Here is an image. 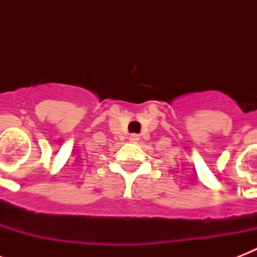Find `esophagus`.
I'll return each instance as SVG.
<instances>
[{
	"label": "esophagus",
	"mask_w": 257,
	"mask_h": 257,
	"mask_svg": "<svg viewBox=\"0 0 257 257\" xmlns=\"http://www.w3.org/2000/svg\"><path fill=\"white\" fill-rule=\"evenodd\" d=\"M129 140L132 141V143H137L139 141V136L137 135H132V136L129 137Z\"/></svg>",
	"instance_id": "34e87169"
}]
</instances>
